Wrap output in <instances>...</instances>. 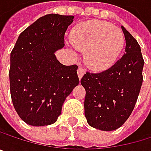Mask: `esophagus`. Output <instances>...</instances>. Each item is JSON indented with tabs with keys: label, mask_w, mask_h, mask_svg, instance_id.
<instances>
[{
	"label": "esophagus",
	"mask_w": 151,
	"mask_h": 151,
	"mask_svg": "<svg viewBox=\"0 0 151 151\" xmlns=\"http://www.w3.org/2000/svg\"><path fill=\"white\" fill-rule=\"evenodd\" d=\"M77 72H78L79 79H80V80H81V79H82V77H83V75L85 74V70H84L82 67H79V68H78Z\"/></svg>",
	"instance_id": "34e87169"
}]
</instances>
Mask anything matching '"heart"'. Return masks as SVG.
Listing matches in <instances>:
<instances>
[{"label": "heart", "mask_w": 151, "mask_h": 151, "mask_svg": "<svg viewBox=\"0 0 151 151\" xmlns=\"http://www.w3.org/2000/svg\"><path fill=\"white\" fill-rule=\"evenodd\" d=\"M70 40L77 50L85 53L86 64L94 70H104L112 66L125 44L121 30L99 20L77 25L70 33Z\"/></svg>", "instance_id": "1"}]
</instances>
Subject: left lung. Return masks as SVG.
Instances as JSON below:
<instances>
[{"label":"left lung","instance_id":"obj_1","mask_svg":"<svg viewBox=\"0 0 151 151\" xmlns=\"http://www.w3.org/2000/svg\"><path fill=\"white\" fill-rule=\"evenodd\" d=\"M121 28L126 39V54L108 70L87 72L81 81L86 90L87 121L102 131L116 130L127 121L142 84L144 61L140 45L124 26Z\"/></svg>","mask_w":151,"mask_h":151}]
</instances>
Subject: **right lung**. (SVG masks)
I'll use <instances>...</instances> for the list:
<instances>
[{
    "label": "right lung",
    "mask_w": 151,
    "mask_h": 151,
    "mask_svg": "<svg viewBox=\"0 0 151 151\" xmlns=\"http://www.w3.org/2000/svg\"><path fill=\"white\" fill-rule=\"evenodd\" d=\"M73 16L48 14L20 33L10 54L9 86L14 108L26 124H54L79 85L77 65H63L55 53L64 47Z\"/></svg>",
    "instance_id": "1"
}]
</instances>
